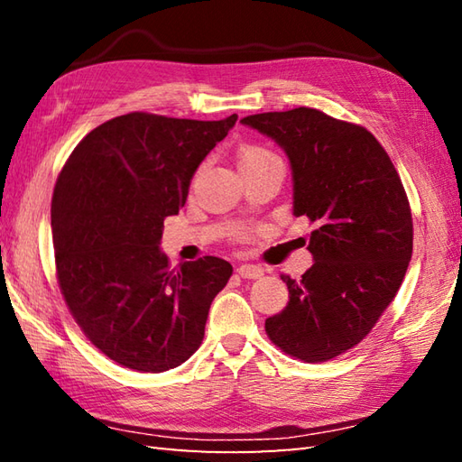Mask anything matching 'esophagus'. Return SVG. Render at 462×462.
Here are the masks:
<instances>
[{"instance_id":"34e87169","label":"esophagus","mask_w":462,"mask_h":462,"mask_svg":"<svg viewBox=\"0 0 462 462\" xmlns=\"http://www.w3.org/2000/svg\"><path fill=\"white\" fill-rule=\"evenodd\" d=\"M238 276L248 278V280H258L263 276V268L262 266H254V263H242L238 266Z\"/></svg>"}]
</instances>
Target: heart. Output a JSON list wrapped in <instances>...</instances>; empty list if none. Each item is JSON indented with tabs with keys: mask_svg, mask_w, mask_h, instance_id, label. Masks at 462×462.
<instances>
[{
	"mask_svg": "<svg viewBox=\"0 0 462 462\" xmlns=\"http://www.w3.org/2000/svg\"><path fill=\"white\" fill-rule=\"evenodd\" d=\"M270 159H278L276 154L268 151L266 146H258V144H250L244 146L238 154V162L240 166L244 164H252V162H260V161H270Z\"/></svg>",
	"mask_w": 462,
	"mask_h": 462,
	"instance_id": "heart-1",
	"label": "heart"
}]
</instances>
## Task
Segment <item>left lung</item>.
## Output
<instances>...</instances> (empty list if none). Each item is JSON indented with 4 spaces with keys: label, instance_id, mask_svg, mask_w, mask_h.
<instances>
[{
    "label": "left lung",
    "instance_id": "1",
    "mask_svg": "<svg viewBox=\"0 0 462 462\" xmlns=\"http://www.w3.org/2000/svg\"><path fill=\"white\" fill-rule=\"evenodd\" d=\"M244 125L288 154L293 216L316 224L301 280L282 276L290 301L266 319L273 346L319 363L367 336L401 288L413 254V218L389 154L367 129L310 106L260 113Z\"/></svg>",
    "mask_w": 462,
    "mask_h": 462
}]
</instances>
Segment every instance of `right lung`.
Returning a JSON list of instances; mask_svg holds the SVG:
<instances>
[{
    "label": "right lung",
    "mask_w": 462,
    "mask_h": 462,
    "mask_svg": "<svg viewBox=\"0 0 462 462\" xmlns=\"http://www.w3.org/2000/svg\"><path fill=\"white\" fill-rule=\"evenodd\" d=\"M236 121L115 116L75 146L59 174L51 202L59 288L85 336L119 365L161 373L200 347L232 266L204 256L172 270L161 238L196 169Z\"/></svg>",
    "instance_id": "right-lung-1"
}]
</instances>
